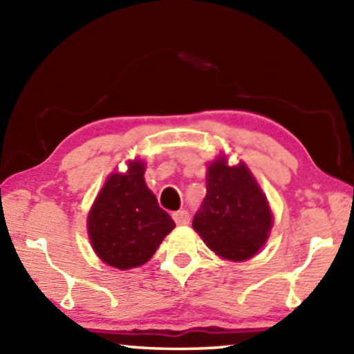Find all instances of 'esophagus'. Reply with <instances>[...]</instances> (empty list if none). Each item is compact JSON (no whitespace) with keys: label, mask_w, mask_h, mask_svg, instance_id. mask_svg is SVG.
<instances>
[{"label":"esophagus","mask_w":354,"mask_h":354,"mask_svg":"<svg viewBox=\"0 0 354 354\" xmlns=\"http://www.w3.org/2000/svg\"><path fill=\"white\" fill-rule=\"evenodd\" d=\"M173 220H175L176 225H189L190 215L187 211H178L173 214Z\"/></svg>","instance_id":"34e87169"}]
</instances>
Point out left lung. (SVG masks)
Returning a JSON list of instances; mask_svg holds the SVG:
<instances>
[{"mask_svg": "<svg viewBox=\"0 0 354 354\" xmlns=\"http://www.w3.org/2000/svg\"><path fill=\"white\" fill-rule=\"evenodd\" d=\"M192 225L215 254L239 262L262 248L273 215L248 167H230L220 156L207 167L206 196Z\"/></svg>", "mask_w": 354, "mask_h": 354, "instance_id": "1", "label": "left lung"}]
</instances>
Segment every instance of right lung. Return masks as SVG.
Segmentation results:
<instances>
[{"label":"right lung","instance_id":"obj_1","mask_svg":"<svg viewBox=\"0 0 354 354\" xmlns=\"http://www.w3.org/2000/svg\"><path fill=\"white\" fill-rule=\"evenodd\" d=\"M145 164L133 160L128 171L112 173L87 217L95 253L107 266L128 270L149 261L175 221L147 187Z\"/></svg>","mask_w":354,"mask_h":354}]
</instances>
